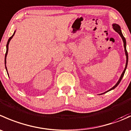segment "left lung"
I'll return each mask as SVG.
<instances>
[{"instance_id": "8db88e82", "label": "left lung", "mask_w": 131, "mask_h": 131, "mask_svg": "<svg viewBox=\"0 0 131 131\" xmlns=\"http://www.w3.org/2000/svg\"><path fill=\"white\" fill-rule=\"evenodd\" d=\"M112 26H113V30H115V31H116V32L118 33V34L120 35V36L121 37V38H122V40H123V42H124V51H125V56H126V63H125V68H124V71H123L122 73L121 74V77H120V79H118V82H117V84H115V85H114V86L113 87V88H112L111 89H110L109 90H108L106 92H103V93H101V94H100V95H101V94H103L106 93V92H108V91H110L112 90H113V89H114L115 88H116V87H117V85L119 84V83L121 82V80H122V79L123 78V77H124V73H125V70H126V68H127V63H128V53H127V49H126V40H125V37H124V35H123L122 33V31H121V26H119L118 24H117V23H113L112 24Z\"/></svg>"}]
</instances>
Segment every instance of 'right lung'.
I'll return each mask as SVG.
<instances>
[{
  "mask_svg": "<svg viewBox=\"0 0 131 131\" xmlns=\"http://www.w3.org/2000/svg\"><path fill=\"white\" fill-rule=\"evenodd\" d=\"M15 32H16V30L14 31V34H13V35H12L11 37H10V38L9 39L8 41H7V45H6V54H5V67H6V71H7V67H6V57H7V53H8V49H9V42H10V40L12 39V38L13 37V36L14 35V34H15ZM7 75H9L8 74V72H7Z\"/></svg>",
  "mask_w": 131,
  "mask_h": 131,
  "instance_id": "right-lung-1",
  "label": "right lung"
}]
</instances>
